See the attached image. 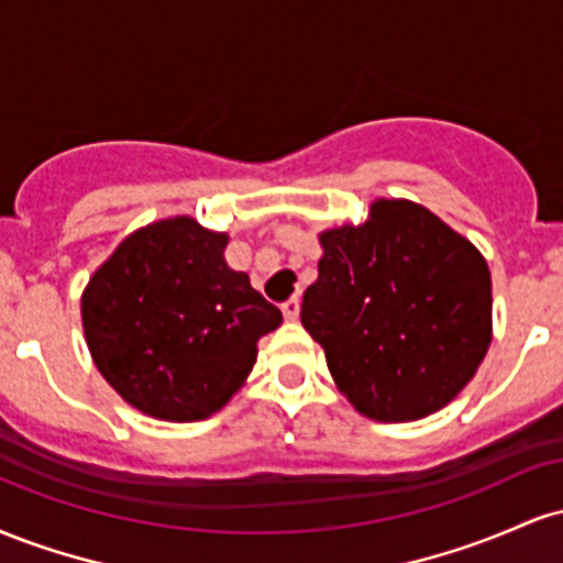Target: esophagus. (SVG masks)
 <instances>
[{"instance_id":"obj_1","label":"esophagus","mask_w":563,"mask_h":563,"mask_svg":"<svg viewBox=\"0 0 563 563\" xmlns=\"http://www.w3.org/2000/svg\"><path fill=\"white\" fill-rule=\"evenodd\" d=\"M299 307H301V303H299V299H296V296H290V299L288 301H283V314H286V320H296V318H299Z\"/></svg>"}]
</instances>
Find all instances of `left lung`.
Instances as JSON below:
<instances>
[{"mask_svg":"<svg viewBox=\"0 0 563 563\" xmlns=\"http://www.w3.org/2000/svg\"><path fill=\"white\" fill-rule=\"evenodd\" d=\"M301 325L373 421H418L474 378L493 339V280L466 238L410 200H376L360 228L320 235Z\"/></svg>","mask_w":563,"mask_h":563,"instance_id":"obj_1","label":"left lung"}]
</instances>
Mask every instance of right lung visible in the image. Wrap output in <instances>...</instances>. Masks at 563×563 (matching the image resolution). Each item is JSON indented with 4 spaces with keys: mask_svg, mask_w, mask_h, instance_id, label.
<instances>
[{
    "mask_svg": "<svg viewBox=\"0 0 563 563\" xmlns=\"http://www.w3.org/2000/svg\"><path fill=\"white\" fill-rule=\"evenodd\" d=\"M228 235L174 217L129 235L81 296L87 346L129 405L164 421L217 412L283 322L245 273L224 262Z\"/></svg>",
    "mask_w": 563,
    "mask_h": 563,
    "instance_id": "obj_1",
    "label": "right lung"
}]
</instances>
